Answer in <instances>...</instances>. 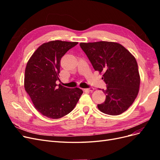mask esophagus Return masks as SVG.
I'll use <instances>...</instances> for the list:
<instances>
[{
    "mask_svg": "<svg viewBox=\"0 0 160 160\" xmlns=\"http://www.w3.org/2000/svg\"><path fill=\"white\" fill-rule=\"evenodd\" d=\"M85 90H87V91H91V92H92V91H93L94 90V88H88V89H86Z\"/></svg>",
    "mask_w": 160,
    "mask_h": 160,
    "instance_id": "esophagus-1",
    "label": "esophagus"
}]
</instances>
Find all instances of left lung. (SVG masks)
Instances as JSON below:
<instances>
[{
	"label": "left lung",
	"mask_w": 160,
	"mask_h": 160,
	"mask_svg": "<svg viewBox=\"0 0 160 160\" xmlns=\"http://www.w3.org/2000/svg\"><path fill=\"white\" fill-rule=\"evenodd\" d=\"M95 71L103 72L107 89L104 103L98 109L105 114L118 115L126 111L139 92L140 77L135 58L119 43L108 41L79 44Z\"/></svg>",
	"instance_id": "obj_1"
}]
</instances>
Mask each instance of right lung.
<instances>
[{
	"instance_id": "add662e5",
	"label": "right lung",
	"mask_w": 160,
	"mask_h": 160,
	"mask_svg": "<svg viewBox=\"0 0 160 160\" xmlns=\"http://www.w3.org/2000/svg\"><path fill=\"white\" fill-rule=\"evenodd\" d=\"M77 42L52 41L43 43L28 61L25 89L35 109L42 115L59 119L69 113L78 102L83 91L57 85L62 57Z\"/></svg>"
}]
</instances>
